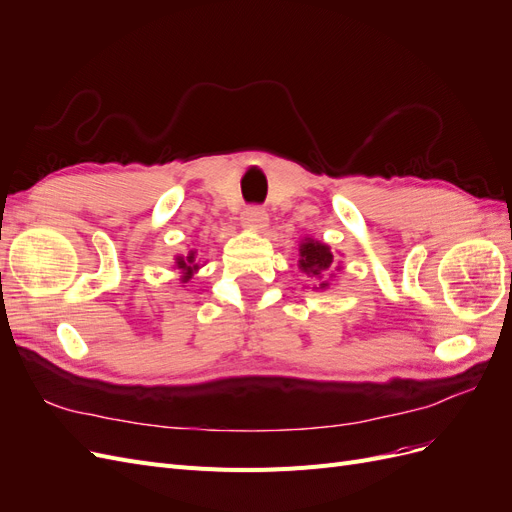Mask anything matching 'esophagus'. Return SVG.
I'll return each instance as SVG.
<instances>
[{"instance_id": "1", "label": "esophagus", "mask_w": 512, "mask_h": 512, "mask_svg": "<svg viewBox=\"0 0 512 512\" xmlns=\"http://www.w3.org/2000/svg\"><path fill=\"white\" fill-rule=\"evenodd\" d=\"M269 224V215L262 207H247L243 211V226L252 230H265Z\"/></svg>"}]
</instances>
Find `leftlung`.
Returning a JSON list of instances; mask_svg holds the SVG:
<instances>
[{
  "instance_id": "8db88e82",
  "label": "left lung",
  "mask_w": 512,
  "mask_h": 512,
  "mask_svg": "<svg viewBox=\"0 0 512 512\" xmlns=\"http://www.w3.org/2000/svg\"><path fill=\"white\" fill-rule=\"evenodd\" d=\"M299 269L307 275L312 277V282L318 288H329V280L327 277L331 275V271L335 269L333 265V252L327 243H320L314 239H305L299 245ZM314 286V288H316Z\"/></svg>"
}]
</instances>
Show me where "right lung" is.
I'll return each instance as SVG.
<instances>
[{
  "instance_id": "add662e5",
  "label": "right lung",
  "mask_w": 512,
  "mask_h": 512,
  "mask_svg": "<svg viewBox=\"0 0 512 512\" xmlns=\"http://www.w3.org/2000/svg\"><path fill=\"white\" fill-rule=\"evenodd\" d=\"M175 267L181 271V282L188 284L192 280V275L200 269L198 260H196V250H190L188 254H181L175 258Z\"/></svg>"
}]
</instances>
